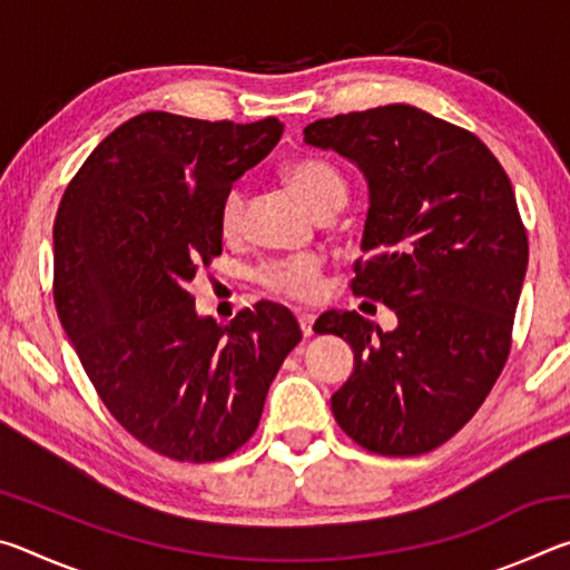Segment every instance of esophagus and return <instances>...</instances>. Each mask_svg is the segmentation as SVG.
I'll use <instances>...</instances> for the list:
<instances>
[{"label": "esophagus", "mask_w": 570, "mask_h": 570, "mask_svg": "<svg viewBox=\"0 0 570 570\" xmlns=\"http://www.w3.org/2000/svg\"><path fill=\"white\" fill-rule=\"evenodd\" d=\"M314 320H316V316H314L312 312H302V314H298V324H302L304 336H312V334H314Z\"/></svg>", "instance_id": "34e87169"}]
</instances>
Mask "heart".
I'll return each mask as SVG.
<instances>
[{"label": "heart", "instance_id": "obj_1", "mask_svg": "<svg viewBox=\"0 0 570 570\" xmlns=\"http://www.w3.org/2000/svg\"><path fill=\"white\" fill-rule=\"evenodd\" d=\"M286 180L298 198L304 200L314 214L324 208H342L346 200V180L342 173L326 160L304 158L286 168ZM244 214V193L240 188H230L218 208V224L224 234H234ZM262 282L268 292L292 296V298H312L320 292V262L314 256L288 258V262L268 264L262 272Z\"/></svg>", "mask_w": 570, "mask_h": 570}]
</instances>
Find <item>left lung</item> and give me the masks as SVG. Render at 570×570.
Returning <instances> with one entry per match:
<instances>
[{"mask_svg": "<svg viewBox=\"0 0 570 570\" xmlns=\"http://www.w3.org/2000/svg\"><path fill=\"white\" fill-rule=\"evenodd\" d=\"M304 142L364 176L352 292L397 316L392 332L356 312L320 316L354 350L332 412L366 450L422 455L478 412L508 360L528 268L513 186L475 135L404 102L316 120Z\"/></svg>", "mask_w": 570, "mask_h": 570, "instance_id": "8db88e82", "label": "left lung"}]
</instances>
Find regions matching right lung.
<instances>
[{
	"instance_id": "1",
	"label": "right lung",
	"mask_w": 570,
	"mask_h": 570,
	"mask_svg": "<svg viewBox=\"0 0 570 570\" xmlns=\"http://www.w3.org/2000/svg\"><path fill=\"white\" fill-rule=\"evenodd\" d=\"M282 135L276 118L135 115L90 153L57 210L65 334L112 417L166 458L210 462L244 445L302 342L282 304L258 302L220 326L188 292L196 266L220 254V200Z\"/></svg>"
}]
</instances>
